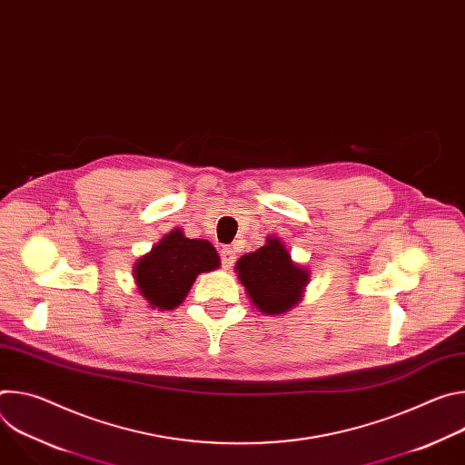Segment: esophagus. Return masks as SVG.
<instances>
[{"label":"esophagus","mask_w":465,"mask_h":465,"mask_svg":"<svg viewBox=\"0 0 465 465\" xmlns=\"http://www.w3.org/2000/svg\"><path fill=\"white\" fill-rule=\"evenodd\" d=\"M221 259H223V267L228 271V269H232L233 267V262H235V259H237V255H235V250L232 248V246H224L223 250H221Z\"/></svg>","instance_id":"obj_1"}]
</instances>
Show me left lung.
I'll list each match as a JSON object with an SVG mask.
<instances>
[{
  "mask_svg": "<svg viewBox=\"0 0 465 465\" xmlns=\"http://www.w3.org/2000/svg\"><path fill=\"white\" fill-rule=\"evenodd\" d=\"M235 272L250 303L267 316L294 309L311 280V271L292 259L278 235H269L261 248L241 255Z\"/></svg>",
  "mask_w": 465,
  "mask_h": 465,
  "instance_id": "8db88e82",
  "label": "left lung"
}]
</instances>
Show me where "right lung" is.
<instances>
[{
  "instance_id": "add662e5",
  "label": "right lung",
  "mask_w": 465,
  "mask_h": 465,
  "mask_svg": "<svg viewBox=\"0 0 465 465\" xmlns=\"http://www.w3.org/2000/svg\"><path fill=\"white\" fill-rule=\"evenodd\" d=\"M219 267L221 257L210 241L189 239L174 228L134 262L132 274L151 309L173 311L185 300L198 274Z\"/></svg>"
}]
</instances>
